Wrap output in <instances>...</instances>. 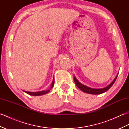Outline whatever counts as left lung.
<instances>
[{"mask_svg": "<svg viewBox=\"0 0 129 129\" xmlns=\"http://www.w3.org/2000/svg\"><path fill=\"white\" fill-rule=\"evenodd\" d=\"M117 75H116L115 78L114 79V80L113 81V82H112L111 83H110V85H109L108 86L104 87V88L99 89L90 88V87H87L86 86L84 85L81 84V83H79L77 79L75 78V77H74V82H75V83L76 84V85L78 87V88L80 89L83 92H85L86 93H88V94H90L98 95V94H103V93L108 91V90L109 89H110L112 86H113V85L114 84L115 81H116V78L117 77Z\"/></svg>", "mask_w": 129, "mask_h": 129, "instance_id": "obj_1", "label": "left lung"}]
</instances>
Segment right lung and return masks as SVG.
Here are the masks:
<instances>
[{"instance_id":"right-lung-1","label":"right lung","mask_w":129,"mask_h":129,"mask_svg":"<svg viewBox=\"0 0 129 129\" xmlns=\"http://www.w3.org/2000/svg\"><path fill=\"white\" fill-rule=\"evenodd\" d=\"M54 78L53 80V82H52L51 85V89L53 88V87L54 86ZM50 90H44V91H39V92H28V91H24L25 92H26V94H28L30 95H32V96H40V95H45L46 94H47L49 91H50Z\"/></svg>"}]
</instances>
